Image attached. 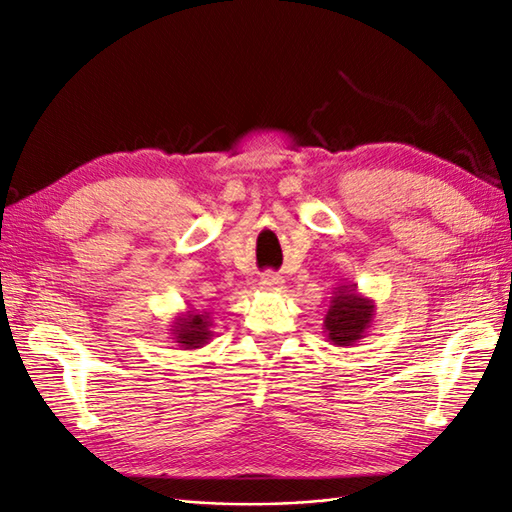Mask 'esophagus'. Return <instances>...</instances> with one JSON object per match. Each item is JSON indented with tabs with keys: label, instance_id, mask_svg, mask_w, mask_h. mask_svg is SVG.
<instances>
[{
	"label": "esophagus",
	"instance_id": "esophagus-1",
	"mask_svg": "<svg viewBox=\"0 0 512 512\" xmlns=\"http://www.w3.org/2000/svg\"><path fill=\"white\" fill-rule=\"evenodd\" d=\"M282 285H285V278L280 274H274V271H267V274H263V278H260V287L269 291H278L282 289Z\"/></svg>",
	"mask_w": 512,
	"mask_h": 512
}]
</instances>
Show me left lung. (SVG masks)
Wrapping results in <instances>:
<instances>
[{
    "label": "left lung",
    "instance_id": "left-lung-1",
    "mask_svg": "<svg viewBox=\"0 0 512 512\" xmlns=\"http://www.w3.org/2000/svg\"><path fill=\"white\" fill-rule=\"evenodd\" d=\"M377 306L368 295L359 293L357 285L342 282L333 289L331 304L324 315V333L335 346H355L368 335Z\"/></svg>",
    "mask_w": 512,
    "mask_h": 512
}]
</instances>
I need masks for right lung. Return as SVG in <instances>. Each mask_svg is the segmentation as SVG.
<instances>
[{"label":"right lung","instance_id":"obj_1","mask_svg":"<svg viewBox=\"0 0 512 512\" xmlns=\"http://www.w3.org/2000/svg\"><path fill=\"white\" fill-rule=\"evenodd\" d=\"M212 320H210V313L206 311H197V309H190L175 315L173 320V339L179 348L184 350H195L206 346L210 339H212Z\"/></svg>","mask_w":512,"mask_h":512}]
</instances>
